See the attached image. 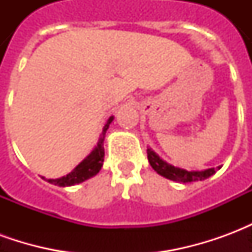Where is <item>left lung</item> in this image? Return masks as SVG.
I'll use <instances>...</instances> for the list:
<instances>
[{
    "instance_id": "1",
    "label": "left lung",
    "mask_w": 252,
    "mask_h": 252,
    "mask_svg": "<svg viewBox=\"0 0 252 252\" xmlns=\"http://www.w3.org/2000/svg\"><path fill=\"white\" fill-rule=\"evenodd\" d=\"M147 158L150 164L153 166V169L158 174L163 175V177H166V178H169L171 181H181L184 184L185 182H195V181L206 180V178H209L211 175L216 173L215 169H208L204 170V171H186V170L178 169V167H174L171 164L166 163L164 160H162L151 150H147Z\"/></svg>"
}]
</instances>
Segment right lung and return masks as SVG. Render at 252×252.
I'll return each instance as SVG.
<instances>
[{
    "label": "right lung",
    "mask_w": 252,
    "mask_h": 252,
    "mask_svg": "<svg viewBox=\"0 0 252 252\" xmlns=\"http://www.w3.org/2000/svg\"><path fill=\"white\" fill-rule=\"evenodd\" d=\"M112 120H113V117H110L109 120H108V123L105 124L97 147L94 148V151L89 155L88 158L78 164L77 167L72 170L70 174H67L66 177L58 178V180L47 181L58 186H71L75 185V184H81L83 181L89 180L90 177H93V175L97 174L99 170H101V167H102V163H104V139L105 133L108 131V128H109V124L112 123Z\"/></svg>",
    "instance_id": "1"
}]
</instances>
